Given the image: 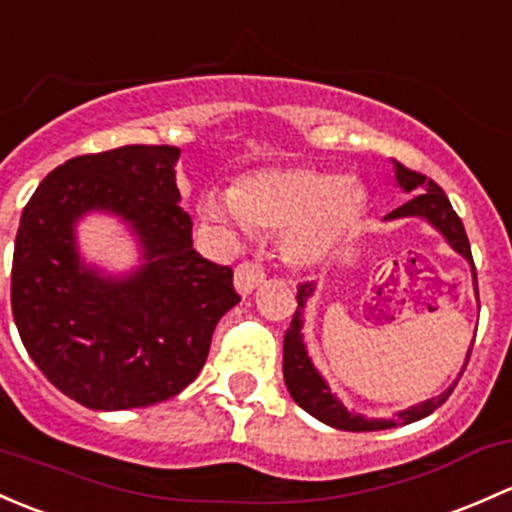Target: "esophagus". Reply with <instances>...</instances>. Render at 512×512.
<instances>
[{"instance_id": "1", "label": "esophagus", "mask_w": 512, "mask_h": 512, "mask_svg": "<svg viewBox=\"0 0 512 512\" xmlns=\"http://www.w3.org/2000/svg\"><path fill=\"white\" fill-rule=\"evenodd\" d=\"M262 282H265V270L260 265H255V262H242L238 270H235L233 284L240 297H250Z\"/></svg>"}]
</instances>
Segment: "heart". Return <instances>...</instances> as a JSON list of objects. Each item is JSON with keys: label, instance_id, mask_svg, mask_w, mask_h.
Wrapping results in <instances>:
<instances>
[{"label": "heart", "instance_id": "1", "mask_svg": "<svg viewBox=\"0 0 512 512\" xmlns=\"http://www.w3.org/2000/svg\"><path fill=\"white\" fill-rule=\"evenodd\" d=\"M368 196L358 181L311 166H272L245 174L230 191L201 193L196 211L225 245L240 247L255 228L282 230L289 262H324L363 218Z\"/></svg>", "mask_w": 512, "mask_h": 512}]
</instances>
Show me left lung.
Masks as SVG:
<instances>
[{
	"instance_id": "obj_1",
	"label": "left lung",
	"mask_w": 512,
	"mask_h": 512,
	"mask_svg": "<svg viewBox=\"0 0 512 512\" xmlns=\"http://www.w3.org/2000/svg\"><path fill=\"white\" fill-rule=\"evenodd\" d=\"M392 171H395V184L400 186L402 193H412L410 201L402 203L400 208H395L392 213H387L383 218V223H392V220H405V218H419L424 220L427 225H432L434 230L446 240V245L451 247L454 252H459L471 267V277H473V292H476L478 299V284H476V267H473V257H471V245L469 238H466L464 223H461L459 215L454 213L451 208L449 198L441 188L429 181L427 176L417 174V171H410L407 166H402L400 161L392 159ZM316 294V284H301L297 292V311H294V319L289 324L287 333H284V360H282V373H284V385H287L289 395L292 400L297 402L304 412H309L311 417H316L319 422L328 424L333 429H343V432H380V429H392V427H402V424H412L417 419L429 417L439 405H444L446 397L451 395L454 390L456 380L461 378L464 373L466 363H469L471 355V346L466 351V360L464 368H461L459 378L454 380L444 392L437 397H429V400L417 402V405L405 407L400 410L395 419L390 417H365V414L351 410V407L343 405L338 400L336 392L331 390L326 383L324 375L319 373V368L311 360L309 348H306L304 341V311L306 304H309L311 297ZM476 338V333H473Z\"/></svg>"
}]
</instances>
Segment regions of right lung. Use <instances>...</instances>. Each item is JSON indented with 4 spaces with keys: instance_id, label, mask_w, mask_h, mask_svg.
I'll return each mask as SVG.
<instances>
[{
    "instance_id": "add662e5",
    "label": "right lung",
    "mask_w": 512,
    "mask_h": 512,
    "mask_svg": "<svg viewBox=\"0 0 512 512\" xmlns=\"http://www.w3.org/2000/svg\"><path fill=\"white\" fill-rule=\"evenodd\" d=\"M181 149L132 144L68 159L26 203L12 262L21 343L63 395L88 410L149 407L206 365L218 321L238 304L233 272L193 250L181 211ZM107 214L138 257L107 271L79 250V223Z\"/></svg>"
}]
</instances>
